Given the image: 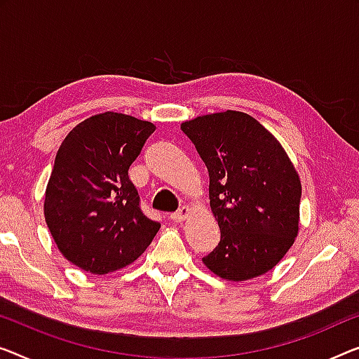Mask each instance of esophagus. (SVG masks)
Returning <instances> with one entry per match:
<instances>
[{"label": "esophagus", "instance_id": "obj_1", "mask_svg": "<svg viewBox=\"0 0 359 359\" xmlns=\"http://www.w3.org/2000/svg\"><path fill=\"white\" fill-rule=\"evenodd\" d=\"M190 212H191V208L190 206H182L179 211H175V212L170 214V219H172L174 222H182V221H185V219L190 216Z\"/></svg>", "mask_w": 359, "mask_h": 359}]
</instances>
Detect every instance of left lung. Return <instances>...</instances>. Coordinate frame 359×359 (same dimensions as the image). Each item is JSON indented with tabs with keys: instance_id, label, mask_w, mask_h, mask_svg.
I'll return each instance as SVG.
<instances>
[{
	"instance_id": "obj_1",
	"label": "left lung",
	"mask_w": 359,
	"mask_h": 359,
	"mask_svg": "<svg viewBox=\"0 0 359 359\" xmlns=\"http://www.w3.org/2000/svg\"><path fill=\"white\" fill-rule=\"evenodd\" d=\"M210 172V205L221 242L203 263L243 282L266 274L295 242L302 180L279 140L247 112L182 122Z\"/></svg>"
}]
</instances>
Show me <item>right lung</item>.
<instances>
[{
  "instance_id": "right-lung-1",
  "label": "right lung",
  "mask_w": 359,
  "mask_h": 359,
  "mask_svg": "<svg viewBox=\"0 0 359 359\" xmlns=\"http://www.w3.org/2000/svg\"><path fill=\"white\" fill-rule=\"evenodd\" d=\"M154 124L122 112L80 122L57 149L45 191V221L67 261L109 274L140 258L161 224L140 210L128 168Z\"/></svg>"
}]
</instances>
